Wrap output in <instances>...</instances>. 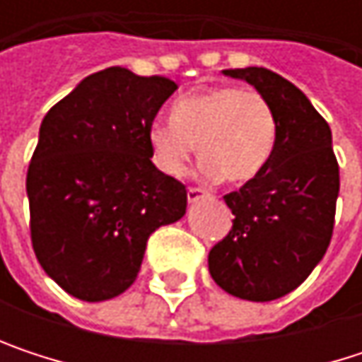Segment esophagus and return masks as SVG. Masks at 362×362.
Masks as SVG:
<instances>
[{
  "label": "esophagus",
  "mask_w": 362,
  "mask_h": 362,
  "mask_svg": "<svg viewBox=\"0 0 362 362\" xmlns=\"http://www.w3.org/2000/svg\"><path fill=\"white\" fill-rule=\"evenodd\" d=\"M186 197H188V203H197V201H201V199H207L209 192L203 190V188H188Z\"/></svg>",
  "instance_id": "34e87169"
}]
</instances>
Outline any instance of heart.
Masks as SVG:
<instances>
[{"mask_svg": "<svg viewBox=\"0 0 362 362\" xmlns=\"http://www.w3.org/2000/svg\"><path fill=\"white\" fill-rule=\"evenodd\" d=\"M146 142L155 168L180 178L199 148L201 174L243 184L262 174L276 144V117L270 103L253 90L230 86L182 96L172 119L148 125Z\"/></svg>", "mask_w": 362, "mask_h": 362, "instance_id": "b5f03b06", "label": "heart"}]
</instances>
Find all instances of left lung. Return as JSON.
Wrapping results in <instances>:
<instances>
[{"instance_id": "obj_1", "label": "left lung", "mask_w": 362, "mask_h": 362, "mask_svg": "<svg viewBox=\"0 0 362 362\" xmlns=\"http://www.w3.org/2000/svg\"><path fill=\"white\" fill-rule=\"evenodd\" d=\"M222 73L247 81L270 103L276 144L262 174L224 197L235 220L209 252V274L235 298L270 302L300 287L323 259L339 168L329 123L302 90L262 66Z\"/></svg>"}]
</instances>
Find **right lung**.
Masks as SVG:
<instances>
[{"label": "right lung", "mask_w": 362, "mask_h": 362, "mask_svg": "<svg viewBox=\"0 0 362 362\" xmlns=\"http://www.w3.org/2000/svg\"><path fill=\"white\" fill-rule=\"evenodd\" d=\"M178 90L110 66L41 121L29 172L31 241L45 274L83 302L123 293L148 237L186 214V188L151 161L148 125Z\"/></svg>", "instance_id": "obj_1"}]
</instances>
